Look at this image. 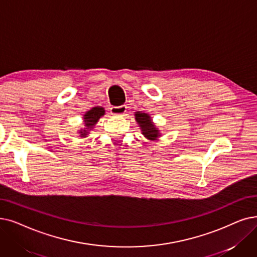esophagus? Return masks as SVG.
<instances>
[{
  "mask_svg": "<svg viewBox=\"0 0 257 257\" xmlns=\"http://www.w3.org/2000/svg\"><path fill=\"white\" fill-rule=\"evenodd\" d=\"M127 111V106L121 105V106H113L110 108V112L113 115H124Z\"/></svg>",
  "mask_w": 257,
  "mask_h": 257,
  "instance_id": "1",
  "label": "esophagus"
}]
</instances>
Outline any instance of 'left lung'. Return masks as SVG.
<instances>
[{
    "instance_id": "left-lung-1",
    "label": "left lung",
    "mask_w": 257,
    "mask_h": 257,
    "mask_svg": "<svg viewBox=\"0 0 257 257\" xmlns=\"http://www.w3.org/2000/svg\"><path fill=\"white\" fill-rule=\"evenodd\" d=\"M135 115H136L137 122L141 127L142 133L145 138L150 141H154L161 137L160 130L153 124V121L149 114L138 111V112L135 113Z\"/></svg>"
}]
</instances>
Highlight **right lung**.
<instances>
[{
    "instance_id": "add662e5",
    "label": "right lung",
    "mask_w": 257,
    "mask_h": 257,
    "mask_svg": "<svg viewBox=\"0 0 257 257\" xmlns=\"http://www.w3.org/2000/svg\"><path fill=\"white\" fill-rule=\"evenodd\" d=\"M105 114V110L103 107H93L84 114V124L85 128L79 131L81 138H86L88 136L89 131H91L92 128L95 126L97 120Z\"/></svg>"
}]
</instances>
